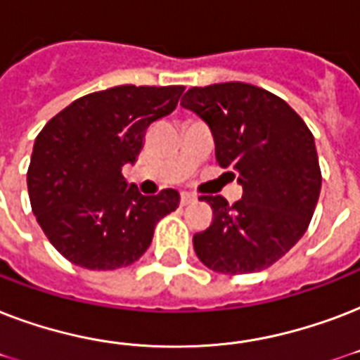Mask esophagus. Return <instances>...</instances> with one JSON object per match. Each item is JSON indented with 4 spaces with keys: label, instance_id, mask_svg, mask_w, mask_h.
<instances>
[{
    "label": "esophagus",
    "instance_id": "esophagus-1",
    "mask_svg": "<svg viewBox=\"0 0 360 360\" xmlns=\"http://www.w3.org/2000/svg\"><path fill=\"white\" fill-rule=\"evenodd\" d=\"M194 200H196V196L191 194V192H181V205H188V203H192Z\"/></svg>",
    "mask_w": 360,
    "mask_h": 360
}]
</instances>
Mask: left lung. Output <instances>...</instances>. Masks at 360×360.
Masks as SVG:
<instances>
[{
	"mask_svg": "<svg viewBox=\"0 0 360 360\" xmlns=\"http://www.w3.org/2000/svg\"><path fill=\"white\" fill-rule=\"evenodd\" d=\"M213 132L217 160L231 168L243 198L200 196L213 209L209 228L192 237L205 267L257 273L304 236L321 191L314 136L284 98L245 82L191 87L181 101Z\"/></svg>",
	"mask_w": 360,
	"mask_h": 360,
	"instance_id": "left-lung-1",
	"label": "left lung"
}]
</instances>
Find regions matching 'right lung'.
Returning <instances> with one entry per match:
<instances>
[{"label": "right lung", "instance_id": "right-lung-1", "mask_svg": "<svg viewBox=\"0 0 360 360\" xmlns=\"http://www.w3.org/2000/svg\"><path fill=\"white\" fill-rule=\"evenodd\" d=\"M183 86H117L76 98L44 124L33 146L31 209L70 263L112 271L138 262L179 192L141 196L121 168L134 164L146 130L179 103Z\"/></svg>", "mask_w": 360, "mask_h": 360}]
</instances>
